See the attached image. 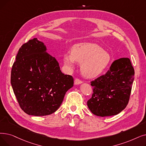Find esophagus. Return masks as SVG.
Instances as JSON below:
<instances>
[{
	"instance_id": "esophagus-1",
	"label": "esophagus",
	"mask_w": 146,
	"mask_h": 146,
	"mask_svg": "<svg viewBox=\"0 0 146 146\" xmlns=\"http://www.w3.org/2000/svg\"><path fill=\"white\" fill-rule=\"evenodd\" d=\"M74 84H75V85H79V84H80L82 83V81L80 80V79L76 78V79H74Z\"/></svg>"
}]
</instances>
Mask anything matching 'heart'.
<instances>
[{
	"label": "heart",
	"instance_id": "b5f03b06",
	"mask_svg": "<svg viewBox=\"0 0 146 146\" xmlns=\"http://www.w3.org/2000/svg\"><path fill=\"white\" fill-rule=\"evenodd\" d=\"M63 60L70 70L74 68L76 62L82 63V74L87 78H94L104 72L110 62V55L97 44L82 43L75 45L72 53H66Z\"/></svg>",
	"mask_w": 146,
	"mask_h": 146
}]
</instances>
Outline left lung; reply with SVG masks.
<instances>
[{"instance_id": "8db88e82", "label": "left lung", "mask_w": 146, "mask_h": 146, "mask_svg": "<svg viewBox=\"0 0 146 146\" xmlns=\"http://www.w3.org/2000/svg\"><path fill=\"white\" fill-rule=\"evenodd\" d=\"M134 73L130 60L122 58L114 61L105 74L91 82L93 94L87 105L94 115L113 116L125 109L129 100Z\"/></svg>"}]
</instances>
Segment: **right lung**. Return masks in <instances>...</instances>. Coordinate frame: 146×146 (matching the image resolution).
<instances>
[{"instance_id": "obj_1", "label": "right lung", "mask_w": 146, "mask_h": 146, "mask_svg": "<svg viewBox=\"0 0 146 146\" xmlns=\"http://www.w3.org/2000/svg\"><path fill=\"white\" fill-rule=\"evenodd\" d=\"M11 83L21 109L29 115L42 116L58 109L74 80L61 72L44 43L34 38L19 49Z\"/></svg>"}]
</instances>
